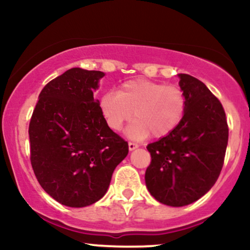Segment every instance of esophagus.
Masks as SVG:
<instances>
[{
  "mask_svg": "<svg viewBox=\"0 0 250 250\" xmlns=\"http://www.w3.org/2000/svg\"><path fill=\"white\" fill-rule=\"evenodd\" d=\"M128 148H129V150H134V149H136V148H139V145H137V143H135V142H129L128 143Z\"/></svg>",
  "mask_w": 250,
  "mask_h": 250,
  "instance_id": "34e87169",
  "label": "esophagus"
}]
</instances>
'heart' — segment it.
I'll use <instances>...</instances> for the list:
<instances>
[{
	"label": "heart",
	"mask_w": 250,
	"mask_h": 250,
	"mask_svg": "<svg viewBox=\"0 0 250 250\" xmlns=\"http://www.w3.org/2000/svg\"><path fill=\"white\" fill-rule=\"evenodd\" d=\"M101 115L111 130L129 125L128 135L143 139L151 134L156 139L168 136L181 125L187 110V99L176 85L149 80H130L122 83L116 94L105 93L99 102Z\"/></svg>",
	"instance_id": "b5f03b06"
}]
</instances>
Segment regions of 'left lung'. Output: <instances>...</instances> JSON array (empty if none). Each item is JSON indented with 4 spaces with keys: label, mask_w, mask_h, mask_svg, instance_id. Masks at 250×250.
Instances as JSON below:
<instances>
[{
    "label": "left lung",
    "mask_w": 250,
    "mask_h": 250,
    "mask_svg": "<svg viewBox=\"0 0 250 250\" xmlns=\"http://www.w3.org/2000/svg\"><path fill=\"white\" fill-rule=\"evenodd\" d=\"M187 99L183 121L171 134L147 146L149 193L170 207L190 205L210 190L223 167L228 125L221 102L200 80L179 74Z\"/></svg>",
    "instance_id": "left-lung-1"
}]
</instances>
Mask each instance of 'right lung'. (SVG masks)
Here are the masks:
<instances>
[{
	"instance_id": "right-lung-1",
	"label": "right lung",
	"mask_w": 250,
	"mask_h": 250,
	"mask_svg": "<svg viewBox=\"0 0 250 250\" xmlns=\"http://www.w3.org/2000/svg\"><path fill=\"white\" fill-rule=\"evenodd\" d=\"M104 73L71 68L39 95L29 123L30 162L41 187L63 206L102 199L128 143L104 122L94 90Z\"/></svg>"
}]
</instances>
